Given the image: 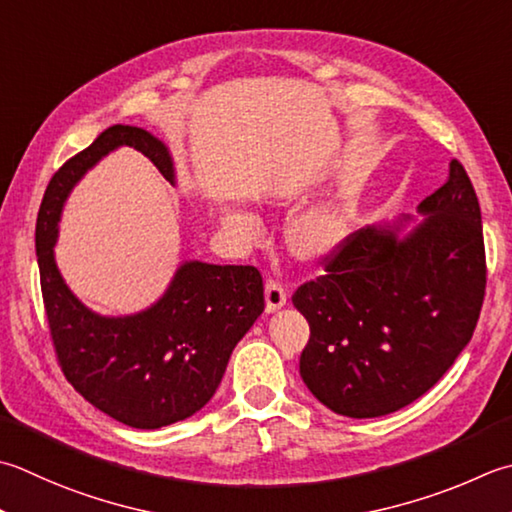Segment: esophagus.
I'll use <instances>...</instances> for the list:
<instances>
[{
  "label": "esophagus",
  "mask_w": 512,
  "mask_h": 512,
  "mask_svg": "<svg viewBox=\"0 0 512 512\" xmlns=\"http://www.w3.org/2000/svg\"><path fill=\"white\" fill-rule=\"evenodd\" d=\"M288 293L286 288L277 282V279H268L266 282V310L268 313H275V310L286 304Z\"/></svg>",
  "instance_id": "1"
}]
</instances>
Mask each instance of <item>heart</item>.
I'll return each mask as SVG.
<instances>
[{
  "label": "heart",
  "mask_w": 512,
  "mask_h": 512,
  "mask_svg": "<svg viewBox=\"0 0 512 512\" xmlns=\"http://www.w3.org/2000/svg\"><path fill=\"white\" fill-rule=\"evenodd\" d=\"M228 230L242 237H255L262 230L259 219L248 210H228L224 215ZM348 228V217L342 206L333 202L306 208L290 226V242L302 257H322L342 242Z\"/></svg>",
  "instance_id": "obj_1"
}]
</instances>
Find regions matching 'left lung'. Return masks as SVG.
<instances>
[{"mask_svg": "<svg viewBox=\"0 0 512 512\" xmlns=\"http://www.w3.org/2000/svg\"><path fill=\"white\" fill-rule=\"evenodd\" d=\"M417 210L426 219L404 239L390 226L350 233L324 257L326 273L293 295L310 326L299 375L337 415L413 404L475 333L486 293L482 210L457 159Z\"/></svg>", "mask_w": 512, "mask_h": 512, "instance_id": "left-lung-1", "label": "left lung"}]
</instances>
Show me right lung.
Here are the masks:
<instances>
[{
  "label": "right lung",
  "mask_w": 512,
  "mask_h": 512,
  "mask_svg": "<svg viewBox=\"0 0 512 512\" xmlns=\"http://www.w3.org/2000/svg\"><path fill=\"white\" fill-rule=\"evenodd\" d=\"M119 146L139 150L175 184L173 159L157 137L137 126H110L50 179L35 248L50 337L66 379L108 417L153 430L195 415L215 395L230 353L264 313V282L255 266L186 262L164 297L137 315L102 317L79 302L55 264L59 215L86 170Z\"/></svg>",
  "instance_id": "obj_1"
}]
</instances>
